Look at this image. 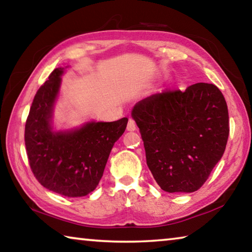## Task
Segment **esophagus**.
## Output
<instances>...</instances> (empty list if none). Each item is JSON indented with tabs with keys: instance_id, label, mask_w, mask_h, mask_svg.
I'll use <instances>...</instances> for the list:
<instances>
[{
	"instance_id": "1",
	"label": "esophagus",
	"mask_w": 252,
	"mask_h": 252,
	"mask_svg": "<svg viewBox=\"0 0 252 252\" xmlns=\"http://www.w3.org/2000/svg\"><path fill=\"white\" fill-rule=\"evenodd\" d=\"M127 131H135L136 130V125L133 119H130L129 122H127V126H126Z\"/></svg>"
}]
</instances>
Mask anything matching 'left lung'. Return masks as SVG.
I'll list each match as a JSON object with an SVG mask.
<instances>
[{
    "label": "left lung",
    "instance_id": "1",
    "mask_svg": "<svg viewBox=\"0 0 252 252\" xmlns=\"http://www.w3.org/2000/svg\"><path fill=\"white\" fill-rule=\"evenodd\" d=\"M147 164L165 192H194L222 158L229 135L224 96L215 84L195 83L156 93L132 109Z\"/></svg>",
    "mask_w": 252,
    "mask_h": 252
}]
</instances>
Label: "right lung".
<instances>
[{
  "instance_id": "1",
  "label": "right lung",
  "mask_w": 252,
  "mask_h": 252,
  "mask_svg": "<svg viewBox=\"0 0 252 252\" xmlns=\"http://www.w3.org/2000/svg\"><path fill=\"white\" fill-rule=\"evenodd\" d=\"M65 67H57L36 92L25 123V147L34 177L42 186L65 197H84L99 185L114 143L127 118L113 122L88 121L57 130L54 108Z\"/></svg>"
}]
</instances>
